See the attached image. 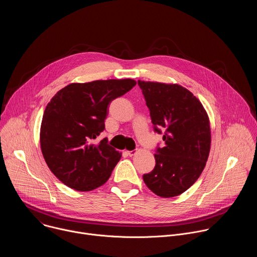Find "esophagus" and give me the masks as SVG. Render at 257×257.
I'll use <instances>...</instances> for the list:
<instances>
[{"instance_id":"obj_1","label":"esophagus","mask_w":257,"mask_h":257,"mask_svg":"<svg viewBox=\"0 0 257 257\" xmlns=\"http://www.w3.org/2000/svg\"><path fill=\"white\" fill-rule=\"evenodd\" d=\"M126 154H127L129 157H133V156H135V155L137 154V152H136V151H130V152H126Z\"/></svg>"}]
</instances>
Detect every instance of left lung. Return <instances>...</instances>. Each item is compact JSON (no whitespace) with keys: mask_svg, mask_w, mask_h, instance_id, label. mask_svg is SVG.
Wrapping results in <instances>:
<instances>
[{"mask_svg":"<svg viewBox=\"0 0 257 257\" xmlns=\"http://www.w3.org/2000/svg\"><path fill=\"white\" fill-rule=\"evenodd\" d=\"M156 131L166 129L165 146L155 154L156 167L143 175L155 194L175 197L201 175L210 151V122L199 99L177 83L138 80Z\"/></svg>","mask_w":257,"mask_h":257,"instance_id":"1","label":"left lung"}]
</instances>
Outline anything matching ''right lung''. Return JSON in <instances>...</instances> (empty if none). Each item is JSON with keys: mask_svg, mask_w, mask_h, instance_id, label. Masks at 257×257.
<instances>
[{"mask_svg": "<svg viewBox=\"0 0 257 257\" xmlns=\"http://www.w3.org/2000/svg\"><path fill=\"white\" fill-rule=\"evenodd\" d=\"M134 79H107L70 83L46 106L40 141L52 173L68 187L90 191L108 180L122 154L93 139L104 129L107 105L125 94Z\"/></svg>", "mask_w": 257, "mask_h": 257, "instance_id": "right-lung-1", "label": "right lung"}]
</instances>
